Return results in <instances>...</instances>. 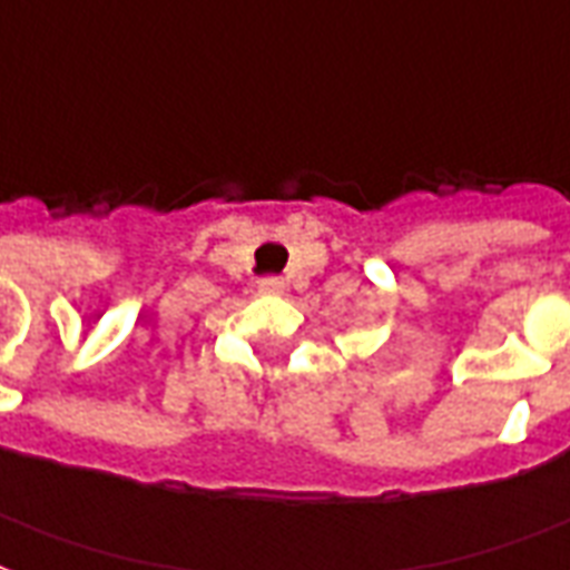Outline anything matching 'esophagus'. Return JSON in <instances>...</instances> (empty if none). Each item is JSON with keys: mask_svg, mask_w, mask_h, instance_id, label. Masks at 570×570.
Returning a JSON list of instances; mask_svg holds the SVG:
<instances>
[{"mask_svg": "<svg viewBox=\"0 0 570 570\" xmlns=\"http://www.w3.org/2000/svg\"><path fill=\"white\" fill-rule=\"evenodd\" d=\"M284 277H274V274H268V277H263L259 281V293H268V296H277V293H284Z\"/></svg>", "mask_w": 570, "mask_h": 570, "instance_id": "esophagus-1", "label": "esophagus"}]
</instances>
